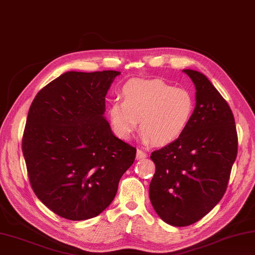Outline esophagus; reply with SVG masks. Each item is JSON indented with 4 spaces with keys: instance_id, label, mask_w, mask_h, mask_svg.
<instances>
[{
    "instance_id": "esophagus-1",
    "label": "esophagus",
    "mask_w": 255,
    "mask_h": 255,
    "mask_svg": "<svg viewBox=\"0 0 255 255\" xmlns=\"http://www.w3.org/2000/svg\"><path fill=\"white\" fill-rule=\"evenodd\" d=\"M145 158H146V153L143 152V151H142V150L137 149V151H136V159L137 160H142V159H145Z\"/></svg>"
}]
</instances>
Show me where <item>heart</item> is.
Returning <instances> with one entry per match:
<instances>
[{
	"mask_svg": "<svg viewBox=\"0 0 255 255\" xmlns=\"http://www.w3.org/2000/svg\"><path fill=\"white\" fill-rule=\"evenodd\" d=\"M123 96L109 110L113 131L122 139L133 134L141 120L140 130L146 141L171 143L188 128L196 111L189 91L159 79L131 80L124 86Z\"/></svg>",
	"mask_w": 255,
	"mask_h": 255,
	"instance_id": "heart-1",
	"label": "heart"
}]
</instances>
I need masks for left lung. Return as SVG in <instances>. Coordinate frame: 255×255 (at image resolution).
<instances>
[{
  "label": "left lung",
  "instance_id": "obj_1",
  "mask_svg": "<svg viewBox=\"0 0 255 255\" xmlns=\"http://www.w3.org/2000/svg\"><path fill=\"white\" fill-rule=\"evenodd\" d=\"M184 71L196 87L193 120L184 134L150 155L155 164L151 204L172 226L194 224L216 206L238 155V132L227 102L203 74Z\"/></svg>",
  "mask_w": 255,
  "mask_h": 255
}]
</instances>
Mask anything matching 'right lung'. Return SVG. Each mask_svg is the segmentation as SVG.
<instances>
[{"label": "right lung", "mask_w": 255, "mask_h": 255, "mask_svg": "<svg viewBox=\"0 0 255 255\" xmlns=\"http://www.w3.org/2000/svg\"><path fill=\"white\" fill-rule=\"evenodd\" d=\"M116 70L68 71L35 95L22 152L34 194L70 221L95 217L113 202L136 149L116 137L104 119Z\"/></svg>", "instance_id": "obj_1"}]
</instances>
